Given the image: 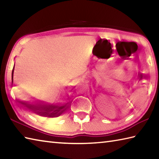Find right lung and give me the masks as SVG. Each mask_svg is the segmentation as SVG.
Segmentation results:
<instances>
[{
    "mask_svg": "<svg viewBox=\"0 0 159 159\" xmlns=\"http://www.w3.org/2000/svg\"><path fill=\"white\" fill-rule=\"evenodd\" d=\"M14 66L11 73V81L12 84L15 85V81L14 80ZM71 92L70 88H67L65 92V94L63 98L62 103H49V102L40 101L35 98L31 97L27 95L25 96L24 100H20V102L24 107L27 108L28 110L32 111V112L38 114L39 116L54 118L61 116L63 114L67 108L70 107V102H68L70 99V92Z\"/></svg>",
    "mask_w": 159,
    "mask_h": 159,
    "instance_id": "right-lung-1",
    "label": "right lung"
}]
</instances>
